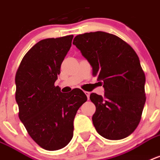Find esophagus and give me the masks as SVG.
I'll use <instances>...</instances> for the list:
<instances>
[{
	"instance_id": "obj_1",
	"label": "esophagus",
	"mask_w": 160,
	"mask_h": 160,
	"mask_svg": "<svg viewBox=\"0 0 160 160\" xmlns=\"http://www.w3.org/2000/svg\"><path fill=\"white\" fill-rule=\"evenodd\" d=\"M84 93H85V94H86L87 98H88V99H89V94H90V93H89V92L84 91Z\"/></svg>"
}]
</instances>
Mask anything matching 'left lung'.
Returning <instances> with one entry per match:
<instances>
[{"mask_svg":"<svg viewBox=\"0 0 160 160\" xmlns=\"http://www.w3.org/2000/svg\"><path fill=\"white\" fill-rule=\"evenodd\" d=\"M73 44L104 88L103 97H89L96 106V131L108 140L126 138L138 126L145 103V76L138 56L120 38L102 31L77 35Z\"/></svg>","mask_w":160,"mask_h":160,"instance_id":"8db88e82","label":"left lung"}]
</instances>
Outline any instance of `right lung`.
I'll use <instances>...</instances> for the list:
<instances>
[{
    "label": "right lung",
    "mask_w": 160,
    "mask_h": 160,
    "mask_svg": "<svg viewBox=\"0 0 160 160\" xmlns=\"http://www.w3.org/2000/svg\"><path fill=\"white\" fill-rule=\"evenodd\" d=\"M73 35L41 40L26 53L15 76L19 118L31 138L47 150L65 147L73 137L74 118L87 101L80 89L55 86Z\"/></svg>",
    "instance_id": "obj_1"
}]
</instances>
